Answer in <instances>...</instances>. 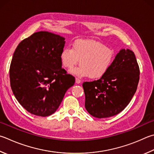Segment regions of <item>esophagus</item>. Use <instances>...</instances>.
I'll return each mask as SVG.
<instances>
[{"label":"esophagus","instance_id":"esophagus-1","mask_svg":"<svg viewBox=\"0 0 154 154\" xmlns=\"http://www.w3.org/2000/svg\"><path fill=\"white\" fill-rule=\"evenodd\" d=\"M75 83H76L77 84H79V83H82V80L79 79V78H76V79H75Z\"/></svg>","mask_w":154,"mask_h":154}]
</instances>
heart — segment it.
<instances>
[{"label": "heart", "instance_id": "1", "mask_svg": "<svg viewBox=\"0 0 154 154\" xmlns=\"http://www.w3.org/2000/svg\"><path fill=\"white\" fill-rule=\"evenodd\" d=\"M60 59L62 66L67 69L75 67L79 62L81 66L72 70L71 73L96 79L104 76L110 69L114 51L100 42L78 40L72 44V49L69 47L63 49Z\"/></svg>", "mask_w": 154, "mask_h": 154}]
</instances>
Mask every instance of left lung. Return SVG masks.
<instances>
[{
  "label": "left lung",
  "instance_id": "left-lung-1",
  "mask_svg": "<svg viewBox=\"0 0 154 154\" xmlns=\"http://www.w3.org/2000/svg\"><path fill=\"white\" fill-rule=\"evenodd\" d=\"M139 80V67L135 54L129 49H121L104 76L83 83L85 109L98 119L116 115L129 104Z\"/></svg>",
  "mask_w": 154,
  "mask_h": 154
}]
</instances>
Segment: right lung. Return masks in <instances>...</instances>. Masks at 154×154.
Wrapping results in <instances>:
<instances>
[{
    "mask_svg": "<svg viewBox=\"0 0 154 154\" xmlns=\"http://www.w3.org/2000/svg\"><path fill=\"white\" fill-rule=\"evenodd\" d=\"M65 40L41 31L24 39L15 49L9 69L11 89L31 114L51 115L74 85L75 77L62 68L60 59Z\"/></svg>",
    "mask_w": 154,
    "mask_h": 154,
    "instance_id": "obj_1",
    "label": "right lung"
}]
</instances>
